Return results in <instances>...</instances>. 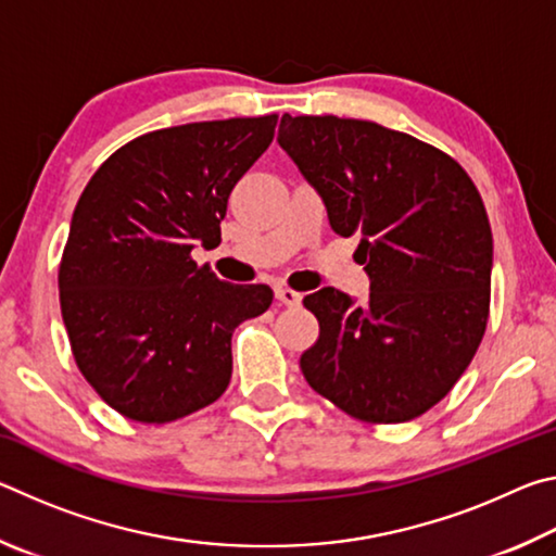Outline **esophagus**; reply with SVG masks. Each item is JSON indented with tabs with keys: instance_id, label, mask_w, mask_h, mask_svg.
Returning <instances> with one entry per match:
<instances>
[{
	"instance_id": "34e87169",
	"label": "esophagus",
	"mask_w": 556,
	"mask_h": 556,
	"mask_svg": "<svg viewBox=\"0 0 556 556\" xmlns=\"http://www.w3.org/2000/svg\"><path fill=\"white\" fill-rule=\"evenodd\" d=\"M275 296H277L279 304H285V306H299V304H301V294H299V291L289 289V287H277V289H275Z\"/></svg>"
}]
</instances>
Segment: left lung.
Wrapping results in <instances>:
<instances>
[{
    "mask_svg": "<svg viewBox=\"0 0 556 556\" xmlns=\"http://www.w3.org/2000/svg\"><path fill=\"white\" fill-rule=\"evenodd\" d=\"M277 142L326 203L331 230L357 235L370 275L357 306L333 287L304 296L318 338L306 382L351 417L400 425L458 382L491 314L493 232L456 159L370 119L285 115Z\"/></svg>",
    "mask_w": 556,
    "mask_h": 556,
    "instance_id": "left-lung-1",
    "label": "left lung"
}]
</instances>
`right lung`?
<instances>
[{
  "label": "right lung",
  "instance_id": "right-lung-1",
  "mask_svg": "<svg viewBox=\"0 0 556 556\" xmlns=\"http://www.w3.org/2000/svg\"><path fill=\"white\" fill-rule=\"evenodd\" d=\"M279 115L166 127L105 159L80 193L59 267L61 314L83 378L142 425H168L228 390L232 331L271 304L195 265L220 240L235 184L265 154Z\"/></svg>",
  "mask_w": 556,
  "mask_h": 556
}]
</instances>
